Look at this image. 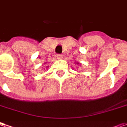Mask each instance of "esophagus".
Here are the masks:
<instances>
[{
  "label": "esophagus",
  "instance_id": "obj_1",
  "mask_svg": "<svg viewBox=\"0 0 127 127\" xmlns=\"http://www.w3.org/2000/svg\"><path fill=\"white\" fill-rule=\"evenodd\" d=\"M56 58H57L58 60H62L63 59V56L61 54L56 55Z\"/></svg>",
  "mask_w": 127,
  "mask_h": 127
}]
</instances>
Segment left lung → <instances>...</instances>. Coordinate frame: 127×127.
<instances>
[{
  "instance_id": "1",
  "label": "left lung",
  "mask_w": 127,
  "mask_h": 127,
  "mask_svg": "<svg viewBox=\"0 0 127 127\" xmlns=\"http://www.w3.org/2000/svg\"><path fill=\"white\" fill-rule=\"evenodd\" d=\"M76 64H77L78 65H80V63H76Z\"/></svg>"
}]
</instances>
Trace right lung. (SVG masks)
Masks as SVG:
<instances>
[{"label":"right lung","mask_w":127,"mask_h":127,"mask_svg":"<svg viewBox=\"0 0 127 127\" xmlns=\"http://www.w3.org/2000/svg\"><path fill=\"white\" fill-rule=\"evenodd\" d=\"M47 66V67H48V66Z\"/></svg>","instance_id":"obj_1"}]
</instances>
